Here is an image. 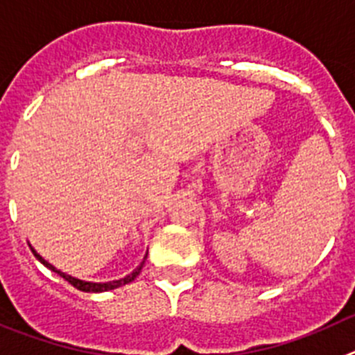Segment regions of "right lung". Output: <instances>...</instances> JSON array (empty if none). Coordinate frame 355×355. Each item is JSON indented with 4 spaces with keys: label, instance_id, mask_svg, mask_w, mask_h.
<instances>
[{
    "label": "right lung",
    "instance_id": "obj_1",
    "mask_svg": "<svg viewBox=\"0 0 355 355\" xmlns=\"http://www.w3.org/2000/svg\"><path fill=\"white\" fill-rule=\"evenodd\" d=\"M30 248H31V245H30ZM31 251H33L35 258H37V260L40 261V263L46 265L47 269H51V270H53V272H56V274H58V276H62L65 281H69L70 285L74 286V288L81 290V292H95V293H97V292H107V290H114V288H118V286L127 285V283L134 281V279H136V276H138V274L141 272V267H143V263H145V260H146V257L143 258V261H141V263H139L138 269H134L132 272L129 274V276L122 277V279L107 281V283H92V281H83V279H78V277H72V276H69V274L62 272V270H58V269H56V267H53V265H51L49 261L44 260V258L40 257V254H38L33 248H31Z\"/></svg>",
    "mask_w": 355,
    "mask_h": 355
}]
</instances>
